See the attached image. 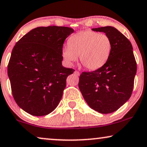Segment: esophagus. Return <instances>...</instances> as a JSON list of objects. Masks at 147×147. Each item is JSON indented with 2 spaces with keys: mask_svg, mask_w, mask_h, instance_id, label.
<instances>
[{
  "mask_svg": "<svg viewBox=\"0 0 147 147\" xmlns=\"http://www.w3.org/2000/svg\"><path fill=\"white\" fill-rule=\"evenodd\" d=\"M74 73H75V74H76V75L77 76H80V73L79 71H74Z\"/></svg>",
  "mask_w": 147,
  "mask_h": 147,
  "instance_id": "1",
  "label": "esophagus"
}]
</instances>
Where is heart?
I'll return each mask as SVG.
<instances>
[{"label":"heart","mask_w":147,"mask_h":147,"mask_svg":"<svg viewBox=\"0 0 147 147\" xmlns=\"http://www.w3.org/2000/svg\"><path fill=\"white\" fill-rule=\"evenodd\" d=\"M112 49L110 37L96 31H82L68 40V45L62 49V56L71 65L80 56L81 63L90 70L100 69L108 61Z\"/></svg>","instance_id":"b5f03b06"}]
</instances>
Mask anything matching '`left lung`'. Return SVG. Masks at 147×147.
<instances>
[{"mask_svg": "<svg viewBox=\"0 0 147 147\" xmlns=\"http://www.w3.org/2000/svg\"><path fill=\"white\" fill-rule=\"evenodd\" d=\"M110 37L112 49L106 63L95 71L83 72L78 86L88 106L101 114L112 113L131 96L136 63L130 41L112 26L92 29Z\"/></svg>", "mask_w": 147, "mask_h": 147, "instance_id": "1", "label": "left lung"}]
</instances>
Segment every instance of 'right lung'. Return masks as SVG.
<instances>
[{
  "instance_id": "obj_1",
  "label": "right lung",
  "mask_w": 147,
  "mask_h": 147,
  "mask_svg": "<svg viewBox=\"0 0 147 147\" xmlns=\"http://www.w3.org/2000/svg\"><path fill=\"white\" fill-rule=\"evenodd\" d=\"M74 30L39 27L17 42L8 65V76L16 103L33 116H45L57 108L75 70L62 65L63 43Z\"/></svg>"
}]
</instances>
